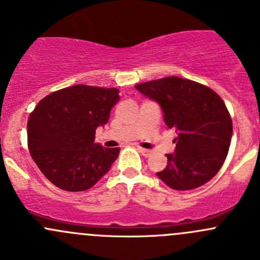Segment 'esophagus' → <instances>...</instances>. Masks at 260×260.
I'll return each mask as SVG.
<instances>
[{
    "instance_id": "34e87169",
    "label": "esophagus",
    "mask_w": 260,
    "mask_h": 260,
    "mask_svg": "<svg viewBox=\"0 0 260 260\" xmlns=\"http://www.w3.org/2000/svg\"><path fill=\"white\" fill-rule=\"evenodd\" d=\"M137 148H138V151H140L141 153H142L143 156H145V157H149V156H151V154H152V151H151V149L142 148V147H140V146H138Z\"/></svg>"
}]
</instances>
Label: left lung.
I'll use <instances>...</instances> for the list:
<instances>
[{
    "instance_id": "8db88e82",
    "label": "left lung",
    "mask_w": 260,
    "mask_h": 260,
    "mask_svg": "<svg viewBox=\"0 0 260 260\" xmlns=\"http://www.w3.org/2000/svg\"><path fill=\"white\" fill-rule=\"evenodd\" d=\"M136 88L161 106L165 123L174 128L176 149L166 154L159 177L169 187H200L219 172L228 156L233 120L224 101L211 88L179 77L146 81Z\"/></svg>"
}]
</instances>
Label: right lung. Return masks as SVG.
<instances>
[{
	"instance_id": "obj_1",
	"label": "right lung",
	"mask_w": 260,
	"mask_h": 260,
	"mask_svg": "<svg viewBox=\"0 0 260 260\" xmlns=\"http://www.w3.org/2000/svg\"><path fill=\"white\" fill-rule=\"evenodd\" d=\"M117 88L78 85L52 91L39 102L27 120V146L44 176L65 191L93 187L119 154L95 140L119 101Z\"/></svg>"
}]
</instances>
